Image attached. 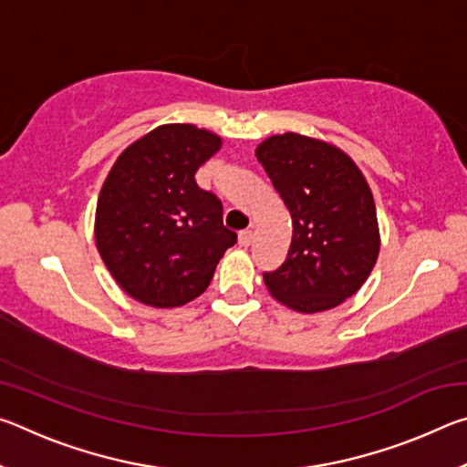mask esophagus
I'll return each instance as SVG.
<instances>
[{
    "instance_id": "esophagus-1",
    "label": "esophagus",
    "mask_w": 467,
    "mask_h": 467,
    "mask_svg": "<svg viewBox=\"0 0 467 467\" xmlns=\"http://www.w3.org/2000/svg\"><path fill=\"white\" fill-rule=\"evenodd\" d=\"M253 241V231H241L239 233V244L241 247H249Z\"/></svg>"
}]
</instances>
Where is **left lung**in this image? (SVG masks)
I'll return each instance as SVG.
<instances>
[{
	"mask_svg": "<svg viewBox=\"0 0 467 467\" xmlns=\"http://www.w3.org/2000/svg\"><path fill=\"white\" fill-rule=\"evenodd\" d=\"M255 156L292 218L286 259L264 274L267 290L298 313L334 309L365 284L379 255L367 179L342 150L300 133L264 140Z\"/></svg>",
	"mask_w": 467,
	"mask_h": 467,
	"instance_id": "left-lung-1",
	"label": "left lung"
}]
</instances>
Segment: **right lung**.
I'll use <instances>...</instances> for the list:
<instances>
[{
    "instance_id": "right-lung-1",
    "label": "right lung",
    "mask_w": 467,
    "mask_h": 467,
    "mask_svg": "<svg viewBox=\"0 0 467 467\" xmlns=\"http://www.w3.org/2000/svg\"><path fill=\"white\" fill-rule=\"evenodd\" d=\"M223 140L171 123L125 148L97 203L94 239L115 282L140 303L171 309L202 295L220 257L236 243L223 203L195 172Z\"/></svg>"
}]
</instances>
